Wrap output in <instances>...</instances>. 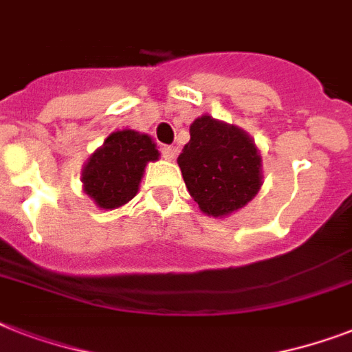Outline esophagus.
<instances>
[{"instance_id": "obj_1", "label": "esophagus", "mask_w": 352, "mask_h": 352, "mask_svg": "<svg viewBox=\"0 0 352 352\" xmlns=\"http://www.w3.org/2000/svg\"><path fill=\"white\" fill-rule=\"evenodd\" d=\"M179 153V148L177 146H162V157L166 159V161H173Z\"/></svg>"}]
</instances>
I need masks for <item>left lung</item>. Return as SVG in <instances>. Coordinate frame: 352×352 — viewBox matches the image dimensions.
<instances>
[{
  "label": "left lung",
  "instance_id": "1",
  "mask_svg": "<svg viewBox=\"0 0 352 352\" xmlns=\"http://www.w3.org/2000/svg\"><path fill=\"white\" fill-rule=\"evenodd\" d=\"M190 135L177 164L199 210L224 219L253 201L264 175L262 155L250 133L204 113L191 122Z\"/></svg>",
  "mask_w": 352,
  "mask_h": 352
}]
</instances>
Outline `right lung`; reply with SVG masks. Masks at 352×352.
Segmentation results:
<instances>
[{"mask_svg": "<svg viewBox=\"0 0 352 352\" xmlns=\"http://www.w3.org/2000/svg\"><path fill=\"white\" fill-rule=\"evenodd\" d=\"M159 157L148 133L130 128L111 131L82 166V191L99 210H117L137 195L144 168Z\"/></svg>", "mask_w": 352, "mask_h": 352, "instance_id": "1", "label": "right lung"}]
</instances>
